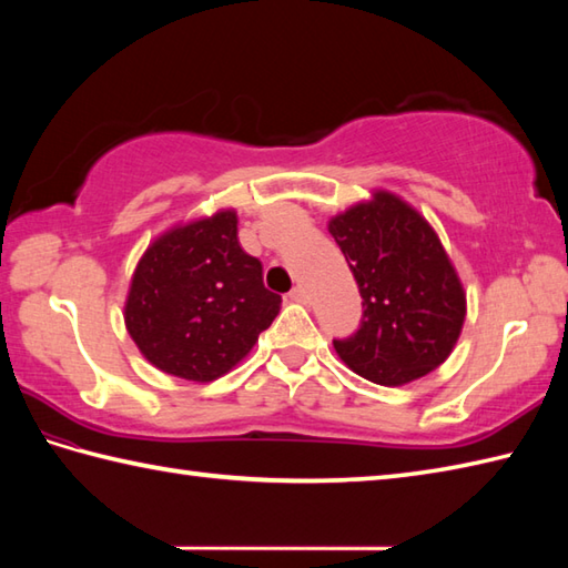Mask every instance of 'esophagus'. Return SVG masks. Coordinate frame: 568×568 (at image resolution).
Listing matches in <instances>:
<instances>
[{"label": "esophagus", "mask_w": 568, "mask_h": 568, "mask_svg": "<svg viewBox=\"0 0 568 568\" xmlns=\"http://www.w3.org/2000/svg\"><path fill=\"white\" fill-rule=\"evenodd\" d=\"M293 300V303H307V293H305V287L303 285H295L293 291H291V295H287Z\"/></svg>", "instance_id": "34e87169"}]
</instances>
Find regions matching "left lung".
<instances>
[{
  "mask_svg": "<svg viewBox=\"0 0 568 568\" xmlns=\"http://www.w3.org/2000/svg\"><path fill=\"white\" fill-rule=\"evenodd\" d=\"M329 234L364 300L358 329L334 339L344 364L378 385H405L444 364L464 327L466 295L425 216L378 190L334 216Z\"/></svg>",
  "mask_w": 568,
  "mask_h": 568,
  "instance_id": "8db88e82",
  "label": "left lung"
}]
</instances>
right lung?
Segmentation results:
<instances>
[{
  "label": "right lung",
  "mask_w": 568,
  "mask_h": 568,
  "mask_svg": "<svg viewBox=\"0 0 568 568\" xmlns=\"http://www.w3.org/2000/svg\"><path fill=\"white\" fill-rule=\"evenodd\" d=\"M281 295L241 248L236 212L175 226L143 253L124 322L139 352L171 376L210 383L244 358L271 327Z\"/></svg>",
  "instance_id": "add662e5"
}]
</instances>
